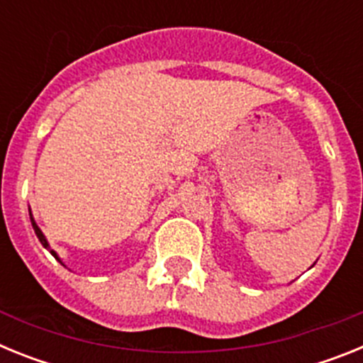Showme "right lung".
<instances>
[{
    "instance_id": "right-lung-1",
    "label": "right lung",
    "mask_w": 363,
    "mask_h": 363,
    "mask_svg": "<svg viewBox=\"0 0 363 363\" xmlns=\"http://www.w3.org/2000/svg\"><path fill=\"white\" fill-rule=\"evenodd\" d=\"M28 214H30V223H32V229H34V233H36V236H38V240H40V242H41V245H43L45 249H49V251H50V255H52L54 258L57 259V262H62V259H60V256L56 255V251H52V249H50L49 242H47V238H45V234L41 233V229H40V227H38V223H36V221H34V218H32V213H28Z\"/></svg>"
}]
</instances>
